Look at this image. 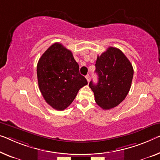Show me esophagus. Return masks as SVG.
<instances>
[{
    "mask_svg": "<svg viewBox=\"0 0 160 160\" xmlns=\"http://www.w3.org/2000/svg\"><path fill=\"white\" fill-rule=\"evenodd\" d=\"M85 78H86V79H87L88 82H90V75H87L86 76H85Z\"/></svg>",
    "mask_w": 160,
    "mask_h": 160,
    "instance_id": "esophagus-1",
    "label": "esophagus"
}]
</instances>
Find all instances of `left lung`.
<instances>
[{"label": "left lung", "instance_id": "1", "mask_svg": "<svg viewBox=\"0 0 160 160\" xmlns=\"http://www.w3.org/2000/svg\"><path fill=\"white\" fill-rule=\"evenodd\" d=\"M97 85L90 81L95 101L103 110L113 108L125 99L132 85L133 69L125 54L116 47H108L95 62Z\"/></svg>", "mask_w": 160, "mask_h": 160}]
</instances>
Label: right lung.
Returning a JSON list of instances; mask_svg holds the SVG:
<instances>
[{"mask_svg":"<svg viewBox=\"0 0 160 160\" xmlns=\"http://www.w3.org/2000/svg\"><path fill=\"white\" fill-rule=\"evenodd\" d=\"M37 71L39 88L45 101L58 111L68 108L80 88L88 84L80 74L72 52L58 42L40 57Z\"/></svg>","mask_w":160,"mask_h":160,"instance_id":"right-lung-1","label":"right lung"}]
</instances>
